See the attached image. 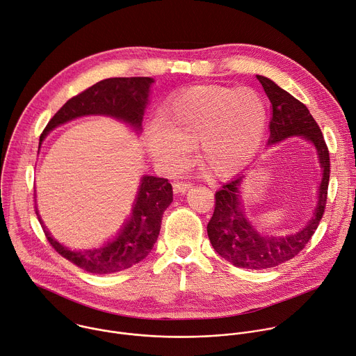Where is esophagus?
<instances>
[{
  "label": "esophagus",
  "mask_w": 356,
  "mask_h": 356,
  "mask_svg": "<svg viewBox=\"0 0 356 356\" xmlns=\"http://www.w3.org/2000/svg\"><path fill=\"white\" fill-rule=\"evenodd\" d=\"M191 186H193V183H190V181L173 183V191H175V193H184V191H187Z\"/></svg>",
  "instance_id": "obj_1"
}]
</instances>
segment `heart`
Here are the masks:
<instances>
[{
  "label": "heart",
  "instance_id": "b5f03b06",
  "mask_svg": "<svg viewBox=\"0 0 356 356\" xmlns=\"http://www.w3.org/2000/svg\"><path fill=\"white\" fill-rule=\"evenodd\" d=\"M147 137L148 151L166 173L176 175L197 149L201 170L225 179L243 169L259 151L266 127L267 106L253 88L201 85L166 103Z\"/></svg>",
  "mask_w": 356,
  "mask_h": 356
}]
</instances>
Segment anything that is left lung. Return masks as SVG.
I'll return each instance as SVG.
<instances>
[{"label":"left lung","mask_w":356,"mask_h":356,"mask_svg":"<svg viewBox=\"0 0 356 356\" xmlns=\"http://www.w3.org/2000/svg\"><path fill=\"white\" fill-rule=\"evenodd\" d=\"M271 102V120L268 144L289 137H302L310 141L318 155L323 179L318 187V201L312 218L298 232L285 236H266L259 233L245 215L241 184L245 175H239L215 193V209L207 225L213 250L236 267L266 270L277 267L295 256L309 243L314 234L327 204L330 180V154L323 133L307 107L271 79L257 75Z\"/></svg>","instance_id":"8db88e82"}]
</instances>
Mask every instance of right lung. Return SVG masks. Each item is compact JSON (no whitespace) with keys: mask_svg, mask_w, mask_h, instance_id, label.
Wrapping results in <instances>:
<instances>
[{"mask_svg":"<svg viewBox=\"0 0 356 356\" xmlns=\"http://www.w3.org/2000/svg\"><path fill=\"white\" fill-rule=\"evenodd\" d=\"M152 83L154 79L149 76H131L108 78L92 85L71 97L53 115L40 136V144L53 129L89 114L114 117L140 131ZM172 201L173 190L168 179L144 176L124 227L114 241L93 250H70L53 239L40 216L39 220L49 243L60 256L88 273L111 274L133 267L149 254L158 239L163 212Z\"/></svg>","mask_w":356,"mask_h":356,"instance_id":"obj_1","label":"right lung"}]
</instances>
